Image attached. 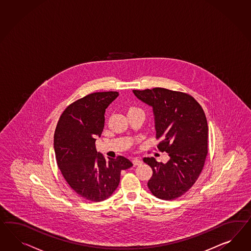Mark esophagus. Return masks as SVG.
I'll list each match as a JSON object with an SVG mask.
<instances>
[{"mask_svg": "<svg viewBox=\"0 0 251 251\" xmlns=\"http://www.w3.org/2000/svg\"><path fill=\"white\" fill-rule=\"evenodd\" d=\"M132 162H133V164L135 165V166L142 164V160H140V159H138V158H133Z\"/></svg>", "mask_w": 251, "mask_h": 251, "instance_id": "esophagus-1", "label": "esophagus"}]
</instances>
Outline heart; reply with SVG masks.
<instances>
[{
	"instance_id": "b5f03b06",
	"label": "heart",
	"mask_w": 251,
	"mask_h": 251,
	"mask_svg": "<svg viewBox=\"0 0 251 251\" xmlns=\"http://www.w3.org/2000/svg\"><path fill=\"white\" fill-rule=\"evenodd\" d=\"M131 109H133V108H131Z\"/></svg>"
}]
</instances>
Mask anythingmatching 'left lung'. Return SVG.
<instances>
[{
	"instance_id": "left-lung-1",
	"label": "left lung",
	"mask_w": 251,
	"mask_h": 251,
	"mask_svg": "<svg viewBox=\"0 0 251 251\" xmlns=\"http://www.w3.org/2000/svg\"><path fill=\"white\" fill-rule=\"evenodd\" d=\"M139 100L153 108L158 149L170 160L163 164L144 158L153 174L148 187L161 200H175L199 178L208 153V125L199 102L190 94L164 88L133 90Z\"/></svg>"
}]
</instances>
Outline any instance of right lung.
Listing matches in <instances>:
<instances>
[{
    "label": "right lung",
    "instance_id": "add662e5",
    "mask_svg": "<svg viewBox=\"0 0 251 251\" xmlns=\"http://www.w3.org/2000/svg\"><path fill=\"white\" fill-rule=\"evenodd\" d=\"M117 92L88 94L61 114L54 134L57 164L72 190L90 201L109 198L118 187L123 170L133 164L118 156L105 159L96 151L95 137L104 127V113Z\"/></svg>",
    "mask_w": 251,
    "mask_h": 251
}]
</instances>
